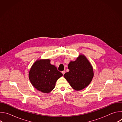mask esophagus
<instances>
[{"label": "esophagus", "mask_w": 122, "mask_h": 122, "mask_svg": "<svg viewBox=\"0 0 122 122\" xmlns=\"http://www.w3.org/2000/svg\"><path fill=\"white\" fill-rule=\"evenodd\" d=\"M62 74H63V75H64V74L65 73V71H62Z\"/></svg>", "instance_id": "obj_1"}]
</instances>
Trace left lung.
Returning a JSON list of instances; mask_svg holds the SVG:
<instances>
[{"label": "left lung", "instance_id": "1", "mask_svg": "<svg viewBox=\"0 0 122 122\" xmlns=\"http://www.w3.org/2000/svg\"><path fill=\"white\" fill-rule=\"evenodd\" d=\"M69 71L64 75L71 87L77 91L85 88L91 82L94 77L93 67L86 57L81 55L74 61L68 65Z\"/></svg>", "mask_w": 122, "mask_h": 122}]
</instances>
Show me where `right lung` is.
<instances>
[{"mask_svg": "<svg viewBox=\"0 0 122 122\" xmlns=\"http://www.w3.org/2000/svg\"><path fill=\"white\" fill-rule=\"evenodd\" d=\"M50 61L49 59L37 60L29 72V79L32 85L43 93H49L53 90L57 80L63 76Z\"/></svg>", "mask_w": 122, "mask_h": 122, "instance_id": "1", "label": "right lung"}]
</instances>
